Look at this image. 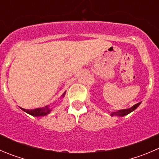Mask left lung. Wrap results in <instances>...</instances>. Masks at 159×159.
<instances>
[{
    "label": "left lung",
    "instance_id": "obj_1",
    "mask_svg": "<svg viewBox=\"0 0 159 159\" xmlns=\"http://www.w3.org/2000/svg\"><path fill=\"white\" fill-rule=\"evenodd\" d=\"M140 104H141V102H138V103H137V104H135L134 106H132L131 108H130V109H122V110H119L118 112H114L111 114V116H124L127 115V114H129L130 112H133L134 109H136L138 107V106H139Z\"/></svg>",
    "mask_w": 159,
    "mask_h": 159
}]
</instances>
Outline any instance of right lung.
I'll return each instance as SVG.
<instances>
[{"instance_id":"1","label":"right lung","mask_w":159,"mask_h":159,"mask_svg":"<svg viewBox=\"0 0 159 159\" xmlns=\"http://www.w3.org/2000/svg\"><path fill=\"white\" fill-rule=\"evenodd\" d=\"M21 109H22L23 111L27 112V113L30 114V115L32 116H43L47 115L48 113H50V110H51L50 109H49L47 106H44V107L37 108V109H22V108H21Z\"/></svg>"}]
</instances>
